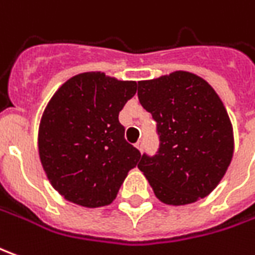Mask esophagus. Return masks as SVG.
<instances>
[{
  "label": "esophagus",
  "instance_id": "1",
  "mask_svg": "<svg viewBox=\"0 0 255 255\" xmlns=\"http://www.w3.org/2000/svg\"><path fill=\"white\" fill-rule=\"evenodd\" d=\"M135 148L139 150V152H142V148H143V141H141V139H139V141L135 143Z\"/></svg>",
  "mask_w": 255,
  "mask_h": 255
}]
</instances>
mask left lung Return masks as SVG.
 Instances as JSON below:
<instances>
[{
    "label": "left lung",
    "mask_w": 255,
    "mask_h": 255,
    "mask_svg": "<svg viewBox=\"0 0 255 255\" xmlns=\"http://www.w3.org/2000/svg\"><path fill=\"white\" fill-rule=\"evenodd\" d=\"M138 99L157 124L160 148L138 169L159 201L187 205L205 198L229 167L235 138L225 105L204 78L187 71L139 81Z\"/></svg>",
    "instance_id": "1"
}]
</instances>
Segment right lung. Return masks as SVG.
Here are the masks:
<instances>
[{
  "instance_id": "right-lung-1",
  "label": "right lung",
  "mask_w": 255,
  "mask_h": 255,
  "mask_svg": "<svg viewBox=\"0 0 255 255\" xmlns=\"http://www.w3.org/2000/svg\"><path fill=\"white\" fill-rule=\"evenodd\" d=\"M136 92L135 81L105 72L69 78L46 106L39 126V156L50 184L85 208L110 205L141 159L124 138L119 113Z\"/></svg>"
}]
</instances>
